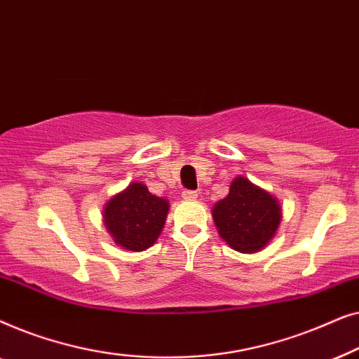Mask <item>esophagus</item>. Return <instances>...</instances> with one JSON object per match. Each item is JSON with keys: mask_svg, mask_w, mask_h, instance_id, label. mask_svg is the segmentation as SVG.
I'll return each instance as SVG.
<instances>
[{"mask_svg": "<svg viewBox=\"0 0 359 359\" xmlns=\"http://www.w3.org/2000/svg\"><path fill=\"white\" fill-rule=\"evenodd\" d=\"M183 199H186V201H194L196 198H198V191H189V189H184L183 191Z\"/></svg>", "mask_w": 359, "mask_h": 359, "instance_id": "34e87169", "label": "esophagus"}]
</instances>
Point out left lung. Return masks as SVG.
<instances>
[{"instance_id": "obj_1", "label": "left lung", "mask_w": 359, "mask_h": 359, "mask_svg": "<svg viewBox=\"0 0 359 359\" xmlns=\"http://www.w3.org/2000/svg\"><path fill=\"white\" fill-rule=\"evenodd\" d=\"M219 235L240 253H257L274 237L281 222V208L274 196L237 176L227 198L212 208Z\"/></svg>"}]
</instances>
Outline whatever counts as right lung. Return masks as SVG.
Segmentation results:
<instances>
[{
    "label": "right lung",
    "instance_id": "obj_1",
    "mask_svg": "<svg viewBox=\"0 0 359 359\" xmlns=\"http://www.w3.org/2000/svg\"><path fill=\"white\" fill-rule=\"evenodd\" d=\"M170 203L151 194L142 183H130L107 201L104 225L116 245L129 252H144L160 237Z\"/></svg>",
    "mask_w": 359,
    "mask_h": 359
}]
</instances>
